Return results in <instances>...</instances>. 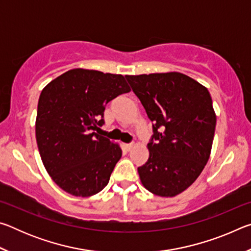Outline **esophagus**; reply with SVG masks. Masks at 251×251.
<instances>
[{"label": "esophagus", "instance_id": "1", "mask_svg": "<svg viewBox=\"0 0 251 251\" xmlns=\"http://www.w3.org/2000/svg\"><path fill=\"white\" fill-rule=\"evenodd\" d=\"M124 147H125V150H126V151H130L131 148L134 147V144H133V143H130V144H125Z\"/></svg>", "mask_w": 251, "mask_h": 251}]
</instances>
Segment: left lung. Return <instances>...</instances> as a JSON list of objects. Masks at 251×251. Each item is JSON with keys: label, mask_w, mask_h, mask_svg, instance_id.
<instances>
[{"label": "left lung", "mask_w": 251, "mask_h": 251, "mask_svg": "<svg viewBox=\"0 0 251 251\" xmlns=\"http://www.w3.org/2000/svg\"><path fill=\"white\" fill-rule=\"evenodd\" d=\"M125 77L152 123L150 157L138 167L142 184L157 196H176L197 179L209 159L216 128L211 96L178 72Z\"/></svg>", "instance_id": "1"}]
</instances>
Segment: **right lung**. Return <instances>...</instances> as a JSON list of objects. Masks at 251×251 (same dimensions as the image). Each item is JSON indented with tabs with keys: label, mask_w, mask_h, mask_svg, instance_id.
<instances>
[{
	"label": "right lung",
	"mask_w": 251,
	"mask_h": 251,
	"mask_svg": "<svg viewBox=\"0 0 251 251\" xmlns=\"http://www.w3.org/2000/svg\"><path fill=\"white\" fill-rule=\"evenodd\" d=\"M130 88L123 75L74 69L43 88L35 123L42 161L55 184L90 197L108 184L122 157L118 144L95 133L106 104Z\"/></svg>",
	"instance_id": "right-lung-1"
}]
</instances>
